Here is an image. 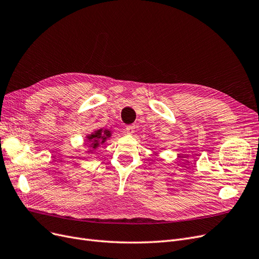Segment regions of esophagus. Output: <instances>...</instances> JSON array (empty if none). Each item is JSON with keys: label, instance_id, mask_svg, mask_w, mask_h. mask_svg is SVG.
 I'll return each instance as SVG.
<instances>
[{"label": "esophagus", "instance_id": "34e87169", "mask_svg": "<svg viewBox=\"0 0 259 259\" xmlns=\"http://www.w3.org/2000/svg\"><path fill=\"white\" fill-rule=\"evenodd\" d=\"M125 131H126L127 134H130V136H131V134H133L134 131H136V126H134V125H129V126L126 127Z\"/></svg>", "mask_w": 259, "mask_h": 259}]
</instances>
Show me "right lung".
<instances>
[{
  "label": "right lung",
  "instance_id": "right-lung-1",
  "mask_svg": "<svg viewBox=\"0 0 259 259\" xmlns=\"http://www.w3.org/2000/svg\"><path fill=\"white\" fill-rule=\"evenodd\" d=\"M111 137L112 131L110 129H99L92 132L91 134H88L85 137V141L88 142L89 147V149L87 150L88 154H93L99 146L105 144Z\"/></svg>",
  "mask_w": 259,
  "mask_h": 259
}]
</instances>
